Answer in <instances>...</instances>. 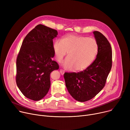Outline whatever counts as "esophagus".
Segmentation results:
<instances>
[{"label": "esophagus", "instance_id": "obj_1", "mask_svg": "<svg viewBox=\"0 0 130 130\" xmlns=\"http://www.w3.org/2000/svg\"><path fill=\"white\" fill-rule=\"evenodd\" d=\"M60 72L61 74L62 75V74H63L64 73V71L63 70H62V69H60Z\"/></svg>", "mask_w": 130, "mask_h": 130}]
</instances>
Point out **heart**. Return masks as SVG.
Returning a JSON list of instances; mask_svg holds the SVG:
<instances>
[{"label": "heart", "instance_id": "1", "mask_svg": "<svg viewBox=\"0 0 130 130\" xmlns=\"http://www.w3.org/2000/svg\"><path fill=\"white\" fill-rule=\"evenodd\" d=\"M56 59L60 62L68 52V57L63 62L67 69L81 71L93 62L98 51V44L92 38L68 35L53 43Z\"/></svg>", "mask_w": 130, "mask_h": 130}]
</instances>
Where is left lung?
<instances>
[{
	"label": "left lung",
	"mask_w": 130,
	"mask_h": 130,
	"mask_svg": "<svg viewBox=\"0 0 130 130\" xmlns=\"http://www.w3.org/2000/svg\"><path fill=\"white\" fill-rule=\"evenodd\" d=\"M93 34L99 47L93 62L82 71L64 74L68 92L79 102L89 101L100 92L112 67V52L109 41L100 32L95 31Z\"/></svg>",
	"instance_id": "8db88e82"
}]
</instances>
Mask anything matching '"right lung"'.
<instances>
[{
	"label": "right lung",
	"mask_w": 130,
	"mask_h": 130,
	"mask_svg": "<svg viewBox=\"0 0 130 130\" xmlns=\"http://www.w3.org/2000/svg\"><path fill=\"white\" fill-rule=\"evenodd\" d=\"M58 31L42 25H38L26 36L16 61V83L26 98L39 101L48 92L50 75L59 69L55 56L53 39Z\"/></svg>",
	"instance_id": "add662e5"
}]
</instances>
